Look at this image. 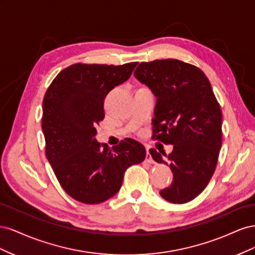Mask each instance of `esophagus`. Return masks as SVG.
<instances>
[{"label":"esophagus","instance_id":"esophagus-1","mask_svg":"<svg viewBox=\"0 0 255 255\" xmlns=\"http://www.w3.org/2000/svg\"><path fill=\"white\" fill-rule=\"evenodd\" d=\"M145 163H148V164H153V163H154V160L152 159V157H151V155H150V153H149L148 149H146V157H145Z\"/></svg>","mask_w":255,"mask_h":255}]
</instances>
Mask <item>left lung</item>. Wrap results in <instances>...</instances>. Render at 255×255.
<instances>
[{
    "label": "left lung",
    "instance_id": "left-lung-1",
    "mask_svg": "<svg viewBox=\"0 0 255 255\" xmlns=\"http://www.w3.org/2000/svg\"><path fill=\"white\" fill-rule=\"evenodd\" d=\"M156 97L153 138L173 144L172 152L151 149L153 159L170 161L173 182L159 191L166 201L186 203L206 187L217 165L222 115L212 85L199 68L177 59L141 63L134 72Z\"/></svg>",
    "mask_w": 255,
    "mask_h": 255
}]
</instances>
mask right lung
Masks as SVG:
<instances>
[{
	"instance_id": "add662e5",
	"label": "right lung",
	"mask_w": 255,
	"mask_h": 255,
	"mask_svg": "<svg viewBox=\"0 0 255 255\" xmlns=\"http://www.w3.org/2000/svg\"><path fill=\"white\" fill-rule=\"evenodd\" d=\"M137 64H75L64 69L45 92V155L61 187L76 201L109 200L119 191L127 169L145 158L144 146L130 138L112 149L95 138L104 119L105 97L129 79Z\"/></svg>"
}]
</instances>
